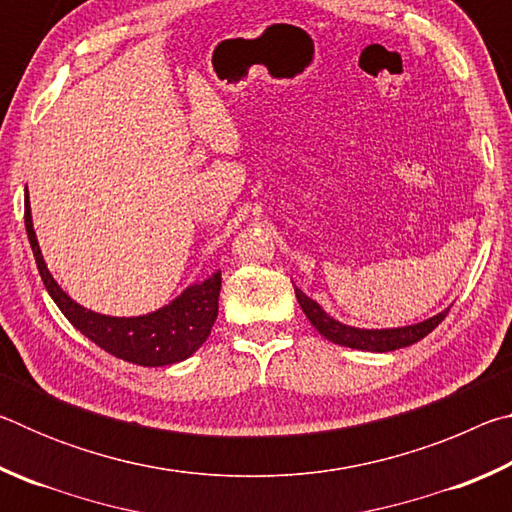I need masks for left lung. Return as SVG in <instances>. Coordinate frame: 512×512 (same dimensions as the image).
Listing matches in <instances>:
<instances>
[{
  "mask_svg": "<svg viewBox=\"0 0 512 512\" xmlns=\"http://www.w3.org/2000/svg\"><path fill=\"white\" fill-rule=\"evenodd\" d=\"M296 298L300 302L302 311H305V316L309 318V323L314 325L318 329V334H323L327 341H332L336 345H345V348H352V350H366V352H393V350L406 348V345L418 343L443 323V318L449 314V307H452L449 305L447 309L440 311V314L415 325L388 327V329H363V327L345 325L341 320L332 318L316 300L305 296L298 287H296Z\"/></svg>",
  "mask_w": 512,
  "mask_h": 512,
  "instance_id": "obj_1",
  "label": "left lung"
}]
</instances>
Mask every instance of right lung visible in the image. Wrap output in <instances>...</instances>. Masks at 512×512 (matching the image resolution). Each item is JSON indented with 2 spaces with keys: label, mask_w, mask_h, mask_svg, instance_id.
<instances>
[{
  "label": "right lung",
  "mask_w": 512,
  "mask_h": 512,
  "mask_svg": "<svg viewBox=\"0 0 512 512\" xmlns=\"http://www.w3.org/2000/svg\"><path fill=\"white\" fill-rule=\"evenodd\" d=\"M24 225H27L29 244L36 257L42 282L49 291L51 300L63 311L65 318L81 334L97 343L101 350L110 352L112 357L124 359L137 366H171V363L185 361L201 348L219 314V291L221 271L212 273L203 282H194L173 298L169 305L151 311L144 316H106L99 311L85 309L60 289L40 253L36 230H33L29 194L24 201Z\"/></svg>",
  "instance_id": "add662e5"
}]
</instances>
